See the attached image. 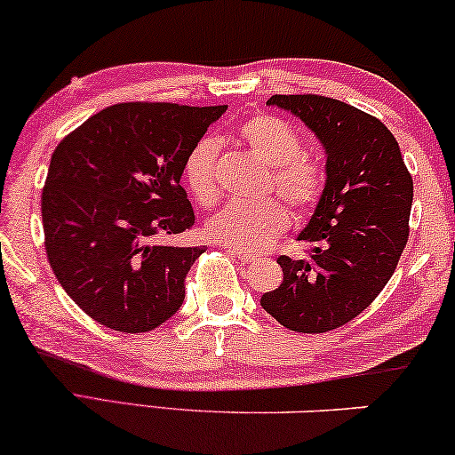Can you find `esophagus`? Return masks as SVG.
<instances>
[{"mask_svg": "<svg viewBox=\"0 0 455 455\" xmlns=\"http://www.w3.org/2000/svg\"><path fill=\"white\" fill-rule=\"evenodd\" d=\"M228 253H230V255H235L236 259H239L241 263H255L257 259H259V257L253 255V253H247V251H236V249H230Z\"/></svg>", "mask_w": 455, "mask_h": 455, "instance_id": "esophagus-1", "label": "esophagus"}]
</instances>
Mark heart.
I'll return each instance as SVG.
<instances>
[{
	"label": "heart",
	"instance_id": "heart-1",
	"mask_svg": "<svg viewBox=\"0 0 455 455\" xmlns=\"http://www.w3.org/2000/svg\"><path fill=\"white\" fill-rule=\"evenodd\" d=\"M239 137L257 159L271 167V186L298 214H308L327 192V169L318 159L302 153V140L286 122L275 116H253L239 126ZM219 145L202 139L184 161V180L200 204L219 198ZM290 225L288 206L280 198L233 200L206 225L210 239L225 247L257 253L274 245Z\"/></svg>",
	"mask_w": 455,
	"mask_h": 455
}]
</instances>
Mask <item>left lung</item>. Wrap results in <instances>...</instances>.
I'll list each match as a JSON object with an SVG mask.
<instances>
[{"label": "left lung", "mask_w": 455, "mask_h": 455, "mask_svg": "<svg viewBox=\"0 0 455 455\" xmlns=\"http://www.w3.org/2000/svg\"><path fill=\"white\" fill-rule=\"evenodd\" d=\"M327 151V192L298 241L307 257H277L283 282L261 307L298 333H327L363 313L395 274L409 241L412 178L376 116L333 98L271 96Z\"/></svg>", "instance_id": "left-lung-1"}]
</instances>
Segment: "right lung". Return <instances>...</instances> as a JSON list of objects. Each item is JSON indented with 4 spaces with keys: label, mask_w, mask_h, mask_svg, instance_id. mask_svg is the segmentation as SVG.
<instances>
[{
    "label": "right lung",
    "mask_w": 455,
    "mask_h": 455,
    "mask_svg": "<svg viewBox=\"0 0 455 455\" xmlns=\"http://www.w3.org/2000/svg\"><path fill=\"white\" fill-rule=\"evenodd\" d=\"M227 106L124 101L54 148L43 188L44 249L57 280L93 321L147 333L178 313L206 247L175 236L196 216L184 161Z\"/></svg>",
    "instance_id": "1"
}]
</instances>
